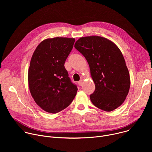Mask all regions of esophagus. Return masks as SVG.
Returning <instances> with one entry per match:
<instances>
[{
	"mask_svg": "<svg viewBox=\"0 0 152 152\" xmlns=\"http://www.w3.org/2000/svg\"><path fill=\"white\" fill-rule=\"evenodd\" d=\"M78 83H79V86H82V85H83V80H80V81H79V82H78Z\"/></svg>",
	"mask_w": 152,
	"mask_h": 152,
	"instance_id": "34e87169",
	"label": "esophagus"
}]
</instances>
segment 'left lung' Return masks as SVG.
Segmentation results:
<instances>
[{
	"mask_svg": "<svg viewBox=\"0 0 152 152\" xmlns=\"http://www.w3.org/2000/svg\"><path fill=\"white\" fill-rule=\"evenodd\" d=\"M75 48L87 61L96 89L90 95L93 104L99 109L112 111L124 102L131 79L123 55L112 41L93 35L81 37Z\"/></svg>",
	"mask_w": 152,
	"mask_h": 152,
	"instance_id": "obj_1",
	"label": "left lung"
}]
</instances>
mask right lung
I'll return each instance as SVG.
<instances>
[{
	"instance_id": "obj_1",
	"label": "right lung",
	"mask_w": 152,
	"mask_h": 152,
	"mask_svg": "<svg viewBox=\"0 0 152 152\" xmlns=\"http://www.w3.org/2000/svg\"><path fill=\"white\" fill-rule=\"evenodd\" d=\"M75 41V38L67 37L46 39L32 56L28 70L30 93L35 103L48 113L64 110L76 95L77 86L64 67Z\"/></svg>"
}]
</instances>
